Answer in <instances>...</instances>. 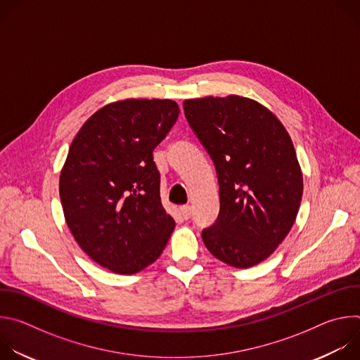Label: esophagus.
Listing matches in <instances>:
<instances>
[{
	"mask_svg": "<svg viewBox=\"0 0 360 360\" xmlns=\"http://www.w3.org/2000/svg\"><path fill=\"white\" fill-rule=\"evenodd\" d=\"M179 212H181V215H182L184 219H189V218H191V214H192L191 205H182V207L179 208Z\"/></svg>",
	"mask_w": 360,
	"mask_h": 360,
	"instance_id": "obj_1",
	"label": "esophagus"
}]
</instances>
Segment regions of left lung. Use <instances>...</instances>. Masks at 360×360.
I'll return each instance as SVG.
<instances>
[{"label": "left lung", "instance_id": "8db88e82", "mask_svg": "<svg viewBox=\"0 0 360 360\" xmlns=\"http://www.w3.org/2000/svg\"><path fill=\"white\" fill-rule=\"evenodd\" d=\"M184 111L219 182V215L202 231L203 243L229 266L258 265L282 243L299 211L303 176L292 139L250 98L185 99Z\"/></svg>", "mask_w": 360, "mask_h": 360}]
</instances>
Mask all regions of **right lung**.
I'll list each match as a JSON object with an SVG mask.
<instances>
[{"mask_svg": "<svg viewBox=\"0 0 360 360\" xmlns=\"http://www.w3.org/2000/svg\"><path fill=\"white\" fill-rule=\"evenodd\" d=\"M179 115L172 99H124L75 135L60 175L67 225L89 258L121 275L155 262L175 228L152 150Z\"/></svg>", "mask_w": 360, "mask_h": 360, "instance_id": "obj_1", "label": "right lung"}]
</instances>
